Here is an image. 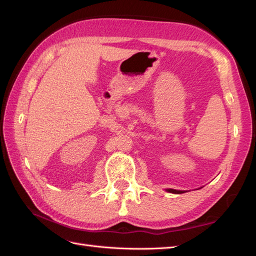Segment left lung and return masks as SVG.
Returning a JSON list of instances; mask_svg holds the SVG:
<instances>
[{
    "instance_id": "obj_1",
    "label": "left lung",
    "mask_w": 256,
    "mask_h": 256,
    "mask_svg": "<svg viewBox=\"0 0 256 256\" xmlns=\"http://www.w3.org/2000/svg\"><path fill=\"white\" fill-rule=\"evenodd\" d=\"M168 192L170 193H175V194H180V193H184L186 191H182V190H175V189H166Z\"/></svg>"
}]
</instances>
